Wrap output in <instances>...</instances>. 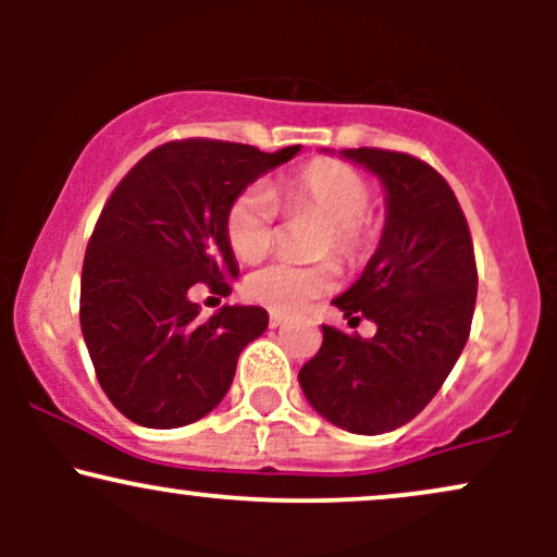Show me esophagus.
<instances>
[{
  "label": "esophagus",
  "mask_w": 557,
  "mask_h": 557,
  "mask_svg": "<svg viewBox=\"0 0 557 557\" xmlns=\"http://www.w3.org/2000/svg\"><path fill=\"white\" fill-rule=\"evenodd\" d=\"M283 322H285V314H280V311H270V327H280Z\"/></svg>",
  "instance_id": "34e87169"
}]
</instances>
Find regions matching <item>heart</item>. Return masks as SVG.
Masks as SVG:
<instances>
[{"label":"heart","instance_id":"1","mask_svg":"<svg viewBox=\"0 0 557 557\" xmlns=\"http://www.w3.org/2000/svg\"><path fill=\"white\" fill-rule=\"evenodd\" d=\"M285 209L290 214H314L322 220L317 230L314 257H332L348 270L363 267L380 246V222L369 212L372 183L337 159H314L280 183ZM225 238L233 253L243 261L264 257L274 243V207L264 190L246 188L230 201L225 212ZM335 285V264H287L270 261L246 277V293L272 311L304 309Z\"/></svg>","mask_w":557,"mask_h":557}]
</instances>
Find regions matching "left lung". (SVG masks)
Returning a JSON list of instances; mask_svg holds the SVG:
<instances>
[{
    "mask_svg": "<svg viewBox=\"0 0 557 557\" xmlns=\"http://www.w3.org/2000/svg\"><path fill=\"white\" fill-rule=\"evenodd\" d=\"M387 190V222L367 270L332 304L376 335L322 324L298 372L306 398L356 434L393 432L424 411L456 367L476 304V259L461 203L432 164L387 149H343Z\"/></svg>",
    "mask_w": 557,
    "mask_h": 557,
    "instance_id": "left-lung-1",
    "label": "left lung"
}]
</instances>
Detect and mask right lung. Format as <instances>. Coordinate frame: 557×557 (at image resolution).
Masks as SVG:
<instances>
[{
	"instance_id": "add662e5",
	"label": "right lung",
	"mask_w": 557,
	"mask_h": 557,
	"mask_svg": "<svg viewBox=\"0 0 557 557\" xmlns=\"http://www.w3.org/2000/svg\"><path fill=\"white\" fill-rule=\"evenodd\" d=\"M300 146L267 154L214 138L168 140L107 198L81 274V330L96 380L123 417L175 430L225 398L240 350L267 330L259 306L201 319L188 293L230 296L238 277L225 238L235 196Z\"/></svg>"
}]
</instances>
